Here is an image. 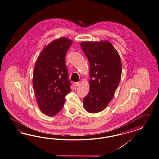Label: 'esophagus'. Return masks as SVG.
Instances as JSON below:
<instances>
[{
    "mask_svg": "<svg viewBox=\"0 0 159 159\" xmlns=\"http://www.w3.org/2000/svg\"><path fill=\"white\" fill-rule=\"evenodd\" d=\"M75 85L76 87H79L80 85V82H76V83H75Z\"/></svg>",
    "mask_w": 159,
    "mask_h": 159,
    "instance_id": "esophagus-1",
    "label": "esophagus"
}]
</instances>
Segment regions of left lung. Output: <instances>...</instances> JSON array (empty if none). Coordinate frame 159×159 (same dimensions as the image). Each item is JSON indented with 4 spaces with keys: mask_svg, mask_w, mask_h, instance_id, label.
<instances>
[{
    "mask_svg": "<svg viewBox=\"0 0 159 159\" xmlns=\"http://www.w3.org/2000/svg\"><path fill=\"white\" fill-rule=\"evenodd\" d=\"M90 65V90L83 100L87 112L103 111L111 101L121 76V61L117 51L107 40L80 43Z\"/></svg>",
    "mask_w": 159,
    "mask_h": 159,
    "instance_id": "8db88e82",
    "label": "left lung"
}]
</instances>
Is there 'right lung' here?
<instances>
[{
    "mask_svg": "<svg viewBox=\"0 0 159 159\" xmlns=\"http://www.w3.org/2000/svg\"><path fill=\"white\" fill-rule=\"evenodd\" d=\"M72 43L66 38L52 41L43 48L35 63L34 96L41 112L49 117L60 112L65 96L71 90L65 57Z\"/></svg>",
    "mask_w": 159,
    "mask_h": 159,
    "instance_id": "obj_1",
    "label": "right lung"
}]
</instances>
